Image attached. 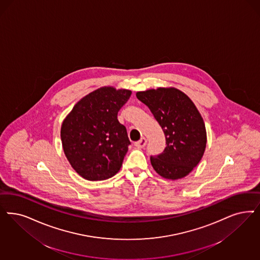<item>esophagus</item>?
Here are the masks:
<instances>
[{
	"label": "esophagus",
	"instance_id": "esophagus-1",
	"mask_svg": "<svg viewBox=\"0 0 260 260\" xmlns=\"http://www.w3.org/2000/svg\"><path fill=\"white\" fill-rule=\"evenodd\" d=\"M146 143H147V139L145 137H142L139 141L135 142V145L137 148H143V147H145Z\"/></svg>",
	"mask_w": 260,
	"mask_h": 260
}]
</instances>
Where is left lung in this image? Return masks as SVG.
I'll use <instances>...</instances> for the list:
<instances>
[{"label":"left lung","mask_w":260,"mask_h":260,"mask_svg":"<svg viewBox=\"0 0 260 260\" xmlns=\"http://www.w3.org/2000/svg\"><path fill=\"white\" fill-rule=\"evenodd\" d=\"M136 97L150 108L166 138L161 154L151 156L152 168L164 179L186 177L201 161L207 140L206 125L195 104L175 87L139 91Z\"/></svg>","instance_id":"1"}]
</instances>
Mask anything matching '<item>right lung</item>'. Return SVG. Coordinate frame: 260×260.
<instances>
[{
  "instance_id": "1",
  "label": "right lung",
  "mask_w": 260,
  "mask_h": 260,
  "mask_svg": "<svg viewBox=\"0 0 260 260\" xmlns=\"http://www.w3.org/2000/svg\"><path fill=\"white\" fill-rule=\"evenodd\" d=\"M132 91L103 86L81 98L65 117L63 152L81 178L96 181L116 175L131 144L117 114Z\"/></svg>"
}]
</instances>
